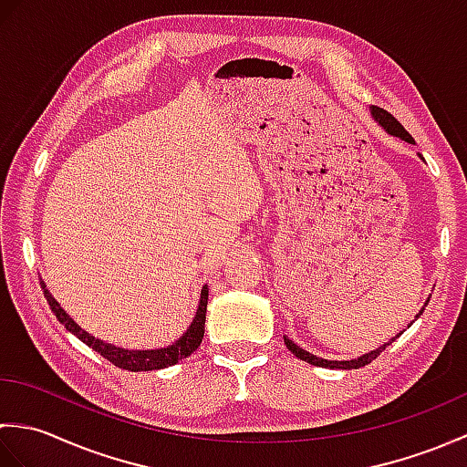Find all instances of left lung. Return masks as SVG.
<instances>
[{
	"mask_svg": "<svg viewBox=\"0 0 467 467\" xmlns=\"http://www.w3.org/2000/svg\"><path fill=\"white\" fill-rule=\"evenodd\" d=\"M371 114H373L375 120L385 128L387 132L393 134V136H398V138H401V140H405V142H413L411 134H410L408 130H405V128H403L398 120H395V118H393L389 112L383 110V108L371 106ZM428 303H430V299H428ZM428 303L423 305V309L420 311V315L425 311V306H428ZM420 315H418V317H420ZM418 317H415V319H418ZM411 323H413V321H411ZM411 323H410V325H411ZM410 325H408V327H410ZM400 335H401V333H400ZM400 335H395L389 343H385L383 347H379V349H375V351L367 353V355H363V357H357V359H351V361H327V359H319V357L306 353L305 349H301L299 345H295L293 341L286 339V337H285V345H286V349H289L291 353H295V357H299V359H303V361H306V363H311V365L329 367V369H359V367L369 365L373 359H377V357L381 355V351H385V347L391 345L395 339H398Z\"/></svg>",
	"mask_w": 467,
	"mask_h": 467,
	"instance_id": "1",
	"label": "left lung"
}]
</instances>
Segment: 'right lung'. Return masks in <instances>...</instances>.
<instances>
[{
    "mask_svg": "<svg viewBox=\"0 0 467 467\" xmlns=\"http://www.w3.org/2000/svg\"><path fill=\"white\" fill-rule=\"evenodd\" d=\"M42 289H44V296L49 305V309H52V313L56 315V319L62 323L69 333L76 335L82 343L92 347V349L100 353L104 359H108L116 367H120V369H126V371L164 369V367H171V365H176L181 359H186V357L192 355L202 343L204 321H206V303H208L206 285L201 291V305H198L194 321L191 323V327H188L186 333L174 345H168V347H164V349H150V351H128V349H122V347H116L112 343H104L100 339H96V337H92L90 333L80 329V325H76L72 319H69L67 313L62 309V306H59V303L54 299V296L49 295L44 281H42Z\"/></svg>",
    "mask_w": 467,
    "mask_h": 467,
    "instance_id": "1",
    "label": "right lung"
}]
</instances>
